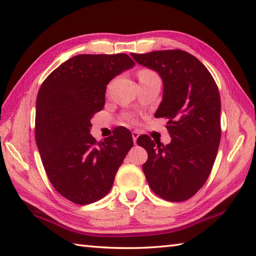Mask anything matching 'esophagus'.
<instances>
[{
	"label": "esophagus",
	"instance_id": "obj_1",
	"mask_svg": "<svg viewBox=\"0 0 256 256\" xmlns=\"http://www.w3.org/2000/svg\"><path fill=\"white\" fill-rule=\"evenodd\" d=\"M132 134L134 144H137V139H138V137H139V132H137V130H134V132H132Z\"/></svg>",
	"mask_w": 256,
	"mask_h": 256
}]
</instances>
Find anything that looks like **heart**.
<instances>
[{"label": "heart", "mask_w": 256, "mask_h": 256, "mask_svg": "<svg viewBox=\"0 0 256 256\" xmlns=\"http://www.w3.org/2000/svg\"><path fill=\"white\" fill-rule=\"evenodd\" d=\"M138 78L140 82H148V81H153V80H160V76H158V73L153 70L142 69L138 72ZM129 120L132 122V118H129Z\"/></svg>", "instance_id": "b5f03b06"}]
</instances>
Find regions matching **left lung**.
<instances>
[{
    "mask_svg": "<svg viewBox=\"0 0 256 256\" xmlns=\"http://www.w3.org/2000/svg\"><path fill=\"white\" fill-rule=\"evenodd\" d=\"M132 56L162 78L163 100L154 116L168 119L172 138L166 146L146 134L138 138V146L148 152L142 166L146 178L163 200H187L206 183L217 156L221 138L218 86L207 68L184 50Z\"/></svg>",
    "mask_w": 256,
    "mask_h": 256,
    "instance_id": "obj_1",
    "label": "left lung"
}]
</instances>
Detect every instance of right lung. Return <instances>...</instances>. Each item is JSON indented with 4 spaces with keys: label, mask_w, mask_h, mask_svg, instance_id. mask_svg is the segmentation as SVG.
<instances>
[{
    "label": "right lung",
    "mask_w": 256,
    "mask_h": 256,
    "mask_svg": "<svg viewBox=\"0 0 256 256\" xmlns=\"http://www.w3.org/2000/svg\"><path fill=\"white\" fill-rule=\"evenodd\" d=\"M134 66L126 54H78L51 72L39 88L35 137L42 166L54 190L78 205L108 194L134 146L124 127L98 142L90 134V119L104 108L107 84Z\"/></svg>",
    "instance_id": "add662e5"
}]
</instances>
